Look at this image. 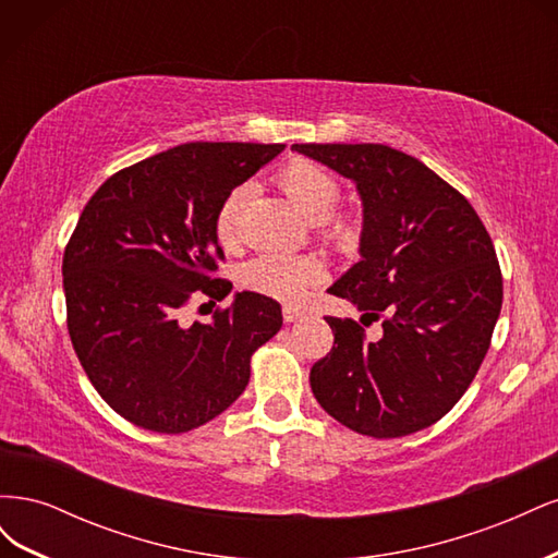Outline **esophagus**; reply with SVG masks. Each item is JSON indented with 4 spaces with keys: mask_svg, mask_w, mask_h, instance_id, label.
<instances>
[{
    "mask_svg": "<svg viewBox=\"0 0 558 558\" xmlns=\"http://www.w3.org/2000/svg\"><path fill=\"white\" fill-rule=\"evenodd\" d=\"M281 314H283V320H286V324H293V320H298V318L305 316V310L293 307V305H283Z\"/></svg>",
    "mask_w": 558,
    "mask_h": 558,
    "instance_id": "obj_1",
    "label": "esophagus"
}]
</instances>
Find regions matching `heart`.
Here are the masks:
<instances>
[{
    "label": "heart",
    "mask_w": 558,
    "mask_h": 558,
    "mask_svg": "<svg viewBox=\"0 0 558 558\" xmlns=\"http://www.w3.org/2000/svg\"><path fill=\"white\" fill-rule=\"evenodd\" d=\"M277 181L298 211L305 214L310 221H316L318 232L328 242L340 246L353 242V238H356V218L344 209H335L337 202H340V183L328 170L312 160L295 158L281 167ZM244 199L246 189L238 185L223 197L221 207L216 211L214 230L223 246H232L240 240ZM318 275V267L312 260L283 256V253H263V256L244 265L242 283L253 293L295 302L305 295Z\"/></svg>",
    "instance_id": "obj_1"
}]
</instances>
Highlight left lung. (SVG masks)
I'll list each match as a JSON object with an SVG mask.
<instances>
[{
	"label": "left lung",
	"mask_w": 558,
	"mask_h": 558,
	"mask_svg": "<svg viewBox=\"0 0 558 558\" xmlns=\"http://www.w3.org/2000/svg\"><path fill=\"white\" fill-rule=\"evenodd\" d=\"M356 181L363 260L328 293L381 320L365 340L326 316L335 344L310 373L314 398L361 435L388 440L440 421L475 379L502 305L492 238L470 202L428 167L384 144H293Z\"/></svg>",
	"instance_id": "obj_1"
}]
</instances>
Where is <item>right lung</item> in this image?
Returning a JSON list of instances; mask_svg holds the SVG:
<instances>
[{
	"label": "right lung",
	"mask_w": 558,
	"mask_h": 558,
	"mask_svg": "<svg viewBox=\"0 0 558 558\" xmlns=\"http://www.w3.org/2000/svg\"><path fill=\"white\" fill-rule=\"evenodd\" d=\"M283 144L191 142L109 177L64 246L66 330L95 391L130 424L179 435L242 396L251 356L279 332V302L238 293L209 324H183L193 300L221 302L223 197Z\"/></svg>",
	"instance_id": "obj_1"
}]
</instances>
